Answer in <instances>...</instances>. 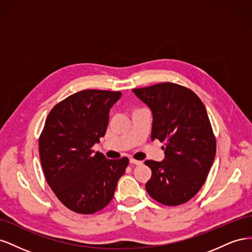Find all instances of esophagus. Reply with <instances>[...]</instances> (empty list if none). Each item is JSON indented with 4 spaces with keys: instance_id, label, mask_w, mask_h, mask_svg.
Returning <instances> with one entry per match:
<instances>
[{
    "instance_id": "34e87169",
    "label": "esophagus",
    "mask_w": 252,
    "mask_h": 252,
    "mask_svg": "<svg viewBox=\"0 0 252 252\" xmlns=\"http://www.w3.org/2000/svg\"><path fill=\"white\" fill-rule=\"evenodd\" d=\"M129 162H130L131 164H134V165H142L143 164V162L142 161H138V159H135V158H130L129 159Z\"/></svg>"
}]
</instances>
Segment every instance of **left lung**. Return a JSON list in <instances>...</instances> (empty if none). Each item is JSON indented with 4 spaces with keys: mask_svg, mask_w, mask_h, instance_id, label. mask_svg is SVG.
I'll use <instances>...</instances> for the list:
<instances>
[{
    "mask_svg": "<svg viewBox=\"0 0 252 252\" xmlns=\"http://www.w3.org/2000/svg\"><path fill=\"white\" fill-rule=\"evenodd\" d=\"M152 111L151 140L165 143L162 162L147 159L151 178L146 190L166 206L191 200L215 161L217 141L203 102L192 90L174 83L132 89Z\"/></svg>",
    "mask_w": 252,
    "mask_h": 252,
    "instance_id": "8db88e82",
    "label": "left lung"
}]
</instances>
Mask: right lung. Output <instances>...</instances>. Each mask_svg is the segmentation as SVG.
<instances>
[{
	"instance_id": "1",
	"label": "right lung",
	"mask_w": 252,
	"mask_h": 252,
	"mask_svg": "<svg viewBox=\"0 0 252 252\" xmlns=\"http://www.w3.org/2000/svg\"><path fill=\"white\" fill-rule=\"evenodd\" d=\"M121 91L86 89L53 107L39 139L42 168L49 187L68 209L93 215L112 200L128 158L107 159L93 149L105 135L109 110Z\"/></svg>"
}]
</instances>
